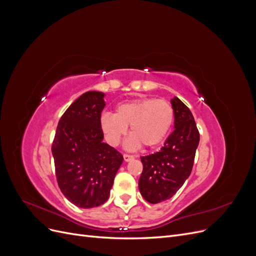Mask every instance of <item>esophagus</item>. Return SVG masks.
<instances>
[{
    "instance_id": "1",
    "label": "esophagus",
    "mask_w": 256,
    "mask_h": 256,
    "mask_svg": "<svg viewBox=\"0 0 256 256\" xmlns=\"http://www.w3.org/2000/svg\"><path fill=\"white\" fill-rule=\"evenodd\" d=\"M134 158V156H132V154H124V160H125L126 162H127V161H130V160H132Z\"/></svg>"
}]
</instances>
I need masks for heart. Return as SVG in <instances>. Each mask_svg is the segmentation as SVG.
Returning a JSON list of instances; mask_svg holds the SVG:
<instances>
[{"label": "heart", "mask_w": 256, "mask_h": 256, "mask_svg": "<svg viewBox=\"0 0 256 256\" xmlns=\"http://www.w3.org/2000/svg\"><path fill=\"white\" fill-rule=\"evenodd\" d=\"M174 108L166 99L142 97L116 106L114 115L104 113L100 127L106 142L118 145L130 127L131 136L127 146L134 150L141 144L154 147L160 144L170 132L174 122Z\"/></svg>", "instance_id": "1"}]
</instances>
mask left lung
Returning a JSON list of instances; mask_svg holds the SVG:
<instances>
[{
    "label": "left lung",
    "mask_w": 256,
    "mask_h": 256,
    "mask_svg": "<svg viewBox=\"0 0 256 256\" xmlns=\"http://www.w3.org/2000/svg\"><path fill=\"white\" fill-rule=\"evenodd\" d=\"M175 112V129L162 148L141 157L143 171L138 189L148 203L157 204L171 198L190 176L200 132L194 118L180 99L171 100Z\"/></svg>",
    "instance_id": "obj_1"
}]
</instances>
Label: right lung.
<instances>
[{
    "label": "right lung",
    "instance_id": "obj_1",
    "mask_svg": "<svg viewBox=\"0 0 256 256\" xmlns=\"http://www.w3.org/2000/svg\"><path fill=\"white\" fill-rule=\"evenodd\" d=\"M104 94L86 92L62 115L52 143L56 176L62 193L80 208L109 198L122 154L102 142L100 118Z\"/></svg>",
    "mask_w": 256,
    "mask_h": 256
}]
</instances>
